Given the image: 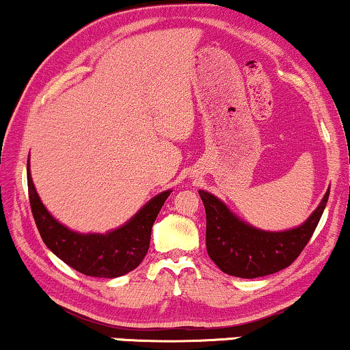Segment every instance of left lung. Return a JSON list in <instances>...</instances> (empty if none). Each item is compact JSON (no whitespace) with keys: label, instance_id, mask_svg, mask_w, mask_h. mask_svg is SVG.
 Listing matches in <instances>:
<instances>
[{"label":"left lung","instance_id":"left-lung-1","mask_svg":"<svg viewBox=\"0 0 350 350\" xmlns=\"http://www.w3.org/2000/svg\"><path fill=\"white\" fill-rule=\"evenodd\" d=\"M207 217L205 243L212 261L224 274L256 279L288 267L308 242L327 207L329 188L322 202L299 226L286 231H265L248 224L217 196L199 191Z\"/></svg>","mask_w":350,"mask_h":350}]
</instances>
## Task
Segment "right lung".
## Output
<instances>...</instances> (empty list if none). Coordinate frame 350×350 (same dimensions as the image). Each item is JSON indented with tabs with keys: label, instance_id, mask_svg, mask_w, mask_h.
<instances>
[{
	"label": "right lung",
	"instance_id": "add662e5",
	"mask_svg": "<svg viewBox=\"0 0 350 350\" xmlns=\"http://www.w3.org/2000/svg\"><path fill=\"white\" fill-rule=\"evenodd\" d=\"M27 181L33 218L46 247L81 274L103 279L127 274L143 261L150 248L152 224L172 193L167 189L154 196L129 221L113 231L83 234L57 221L41 202L31 180L30 159L27 162Z\"/></svg>",
	"mask_w": 350,
	"mask_h": 350
}]
</instances>
